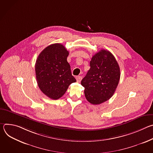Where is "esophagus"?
I'll return each instance as SVG.
<instances>
[{"label": "esophagus", "mask_w": 153, "mask_h": 153, "mask_svg": "<svg viewBox=\"0 0 153 153\" xmlns=\"http://www.w3.org/2000/svg\"><path fill=\"white\" fill-rule=\"evenodd\" d=\"M76 80H77V82H80L81 81L82 77L81 76H77V77H76Z\"/></svg>", "instance_id": "34e87169"}]
</instances>
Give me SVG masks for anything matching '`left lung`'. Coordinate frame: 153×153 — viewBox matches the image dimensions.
Instances as JSON below:
<instances>
[{
  "label": "left lung",
  "instance_id": "1",
  "mask_svg": "<svg viewBox=\"0 0 153 153\" xmlns=\"http://www.w3.org/2000/svg\"><path fill=\"white\" fill-rule=\"evenodd\" d=\"M120 76L119 64L113 54L101 50L90 61V69L82 80L86 100L99 105L110 99L114 94Z\"/></svg>",
  "mask_w": 153,
  "mask_h": 153
}]
</instances>
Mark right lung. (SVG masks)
<instances>
[{"mask_svg":"<svg viewBox=\"0 0 153 153\" xmlns=\"http://www.w3.org/2000/svg\"><path fill=\"white\" fill-rule=\"evenodd\" d=\"M69 52L60 43H54L39 55L35 65L37 82L42 92L57 100L67 91L69 85L76 82L67 62Z\"/></svg>","mask_w":153,"mask_h":153,"instance_id":"obj_1","label":"right lung"}]
</instances>
